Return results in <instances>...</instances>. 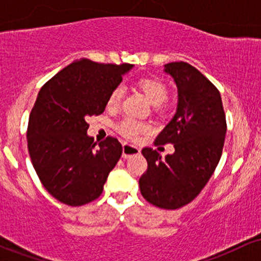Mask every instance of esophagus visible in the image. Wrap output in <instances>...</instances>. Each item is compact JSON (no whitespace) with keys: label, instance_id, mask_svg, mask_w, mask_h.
Returning a JSON list of instances; mask_svg holds the SVG:
<instances>
[{"label":"esophagus","instance_id":"obj_1","mask_svg":"<svg viewBox=\"0 0 261 261\" xmlns=\"http://www.w3.org/2000/svg\"><path fill=\"white\" fill-rule=\"evenodd\" d=\"M141 152L140 147H137V146L135 145H130V143H124L122 145V158H126L131 157V155H135V154H139Z\"/></svg>","mask_w":261,"mask_h":261}]
</instances>
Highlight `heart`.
Here are the masks:
<instances>
[{"label": "heart", "instance_id": "1", "mask_svg": "<svg viewBox=\"0 0 261 261\" xmlns=\"http://www.w3.org/2000/svg\"><path fill=\"white\" fill-rule=\"evenodd\" d=\"M139 87L153 106H161L168 98V88L160 79H155V77L141 79L139 81ZM122 94H124V91H122L121 87H115L108 97L107 107L109 109L119 108L122 99ZM118 130L122 136L130 140H136L140 135L147 133L149 130V125L147 122L139 121L136 119L125 118L118 124Z\"/></svg>", "mask_w": 261, "mask_h": 261}]
</instances>
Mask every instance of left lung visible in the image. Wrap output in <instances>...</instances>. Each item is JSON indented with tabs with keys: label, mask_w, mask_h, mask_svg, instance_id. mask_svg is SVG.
I'll return each mask as SVG.
<instances>
[{
	"label": "left lung",
	"mask_w": 261,
	"mask_h": 261,
	"mask_svg": "<svg viewBox=\"0 0 261 261\" xmlns=\"http://www.w3.org/2000/svg\"><path fill=\"white\" fill-rule=\"evenodd\" d=\"M164 67L178 87V108L154 145L172 143L175 151L162 158L155 149L143 148L148 167L139 184L149 203L176 210L193 201L214 174L222 154L227 124L221 94L214 83L188 62H170Z\"/></svg>",
	"instance_id": "left-lung-1"
}]
</instances>
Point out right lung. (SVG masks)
I'll use <instances>...</instances> for the list:
<instances>
[{"label":"right lung","instance_id":"1","mask_svg":"<svg viewBox=\"0 0 261 261\" xmlns=\"http://www.w3.org/2000/svg\"><path fill=\"white\" fill-rule=\"evenodd\" d=\"M133 65L82 59L66 66L38 93L29 115V155L41 184L60 202L82 206L103 193L122 146L108 136L95 147L87 119L100 115L110 92Z\"/></svg>","mask_w":261,"mask_h":261}]
</instances>
